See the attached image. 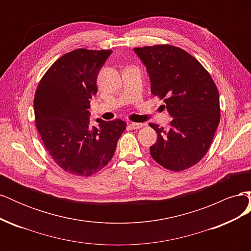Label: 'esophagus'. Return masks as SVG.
<instances>
[{
	"label": "esophagus",
	"instance_id": "esophagus-1",
	"mask_svg": "<svg viewBox=\"0 0 251 251\" xmlns=\"http://www.w3.org/2000/svg\"><path fill=\"white\" fill-rule=\"evenodd\" d=\"M144 125L143 124H139V123H131L130 124V127L133 128V130H138V128L142 127Z\"/></svg>",
	"mask_w": 251,
	"mask_h": 251
}]
</instances>
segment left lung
I'll list each match as a JSON object with an SVG mask.
<instances>
[{
    "label": "left lung",
    "instance_id": "8db88e82",
    "mask_svg": "<svg viewBox=\"0 0 251 251\" xmlns=\"http://www.w3.org/2000/svg\"><path fill=\"white\" fill-rule=\"evenodd\" d=\"M134 51L147 67L151 94L163 100L173 117L169 131L150 124L158 135L151 156L170 171L192 168L207 153L220 123L216 83L198 60L179 47L155 45Z\"/></svg>",
    "mask_w": 251,
    "mask_h": 251
}]
</instances>
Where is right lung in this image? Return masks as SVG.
Segmentation results:
<instances>
[{"mask_svg":"<svg viewBox=\"0 0 251 251\" xmlns=\"http://www.w3.org/2000/svg\"><path fill=\"white\" fill-rule=\"evenodd\" d=\"M112 50L75 49L53 64L34 95L35 126L53 160L74 176L89 177L103 169L126 130L124 120L97 119L90 125V100L97 75Z\"/></svg>","mask_w":251,"mask_h":251,"instance_id":"1","label":"right lung"}]
</instances>
